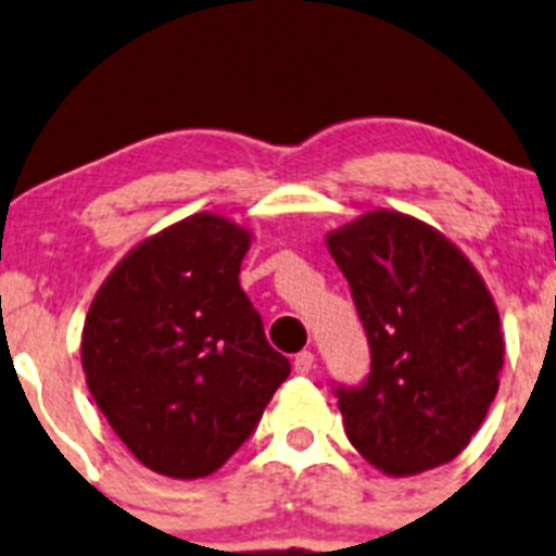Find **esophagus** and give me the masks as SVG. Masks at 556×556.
<instances>
[{"instance_id": "34e87169", "label": "esophagus", "mask_w": 556, "mask_h": 556, "mask_svg": "<svg viewBox=\"0 0 556 556\" xmlns=\"http://www.w3.org/2000/svg\"><path fill=\"white\" fill-rule=\"evenodd\" d=\"M314 363H317V357H314V352H312V350L299 352V355H295V361H293L295 374H301V377H304V374H309V371H312Z\"/></svg>"}]
</instances>
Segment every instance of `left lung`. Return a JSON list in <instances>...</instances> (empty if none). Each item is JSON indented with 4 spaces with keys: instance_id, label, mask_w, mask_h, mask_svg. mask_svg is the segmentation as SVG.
I'll list each match as a JSON object with an SVG mask.
<instances>
[{
    "instance_id": "1",
    "label": "left lung",
    "mask_w": 556,
    "mask_h": 556,
    "mask_svg": "<svg viewBox=\"0 0 556 556\" xmlns=\"http://www.w3.org/2000/svg\"><path fill=\"white\" fill-rule=\"evenodd\" d=\"M371 346V374L339 387L346 439L387 476H414L468 446L497 395L501 314L473 263L441 231L374 210L328 233Z\"/></svg>"
}]
</instances>
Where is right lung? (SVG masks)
I'll return each instance as SVG.
<instances>
[{
    "label": "right lung",
    "instance_id": "add662e5",
    "mask_svg": "<svg viewBox=\"0 0 556 556\" xmlns=\"http://www.w3.org/2000/svg\"><path fill=\"white\" fill-rule=\"evenodd\" d=\"M250 242L247 228L199 212L134 247L91 301L88 390L128 452L161 476L215 473L290 374L239 285Z\"/></svg>",
    "mask_w": 556,
    "mask_h": 556
}]
</instances>
